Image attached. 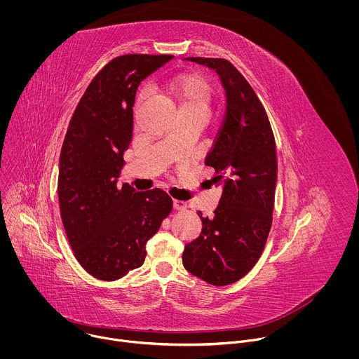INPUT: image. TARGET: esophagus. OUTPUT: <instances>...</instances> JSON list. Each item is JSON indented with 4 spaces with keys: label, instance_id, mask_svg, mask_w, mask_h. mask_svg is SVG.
Listing matches in <instances>:
<instances>
[{
    "label": "esophagus",
    "instance_id": "34e87169",
    "mask_svg": "<svg viewBox=\"0 0 359 359\" xmlns=\"http://www.w3.org/2000/svg\"><path fill=\"white\" fill-rule=\"evenodd\" d=\"M172 207H174V210H177V211H184V210L187 208V203H184V202H181V201H174V202H172Z\"/></svg>",
    "mask_w": 359,
    "mask_h": 359
}]
</instances>
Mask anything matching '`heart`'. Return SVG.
<instances>
[{
    "label": "heart",
    "instance_id": "1",
    "mask_svg": "<svg viewBox=\"0 0 359 359\" xmlns=\"http://www.w3.org/2000/svg\"><path fill=\"white\" fill-rule=\"evenodd\" d=\"M167 97L177 110L178 117H202L207 120L211 110V87L201 76H181L175 79Z\"/></svg>",
    "mask_w": 359,
    "mask_h": 359
}]
</instances>
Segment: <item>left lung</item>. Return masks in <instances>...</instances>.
Here are the masks:
<instances>
[{
    "mask_svg": "<svg viewBox=\"0 0 359 359\" xmlns=\"http://www.w3.org/2000/svg\"><path fill=\"white\" fill-rule=\"evenodd\" d=\"M215 72L226 107L205 164L221 188L212 218L202 217V233L182 253L187 271L210 285L243 278L258 261L272 225L278 181L273 133L262 103L246 79L225 59L185 57Z\"/></svg>",
    "mask_w": 359,
    "mask_h": 359,
    "instance_id": "left-lung-1",
    "label": "left lung"
}]
</instances>
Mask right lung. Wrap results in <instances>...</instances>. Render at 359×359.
<instances>
[{
  "mask_svg": "<svg viewBox=\"0 0 359 359\" xmlns=\"http://www.w3.org/2000/svg\"><path fill=\"white\" fill-rule=\"evenodd\" d=\"M171 59L133 53L110 60L87 87L63 140L60 218L76 259L101 280L120 279L144 264L148 241L172 208L161 189L117 188L133 138L138 86Z\"/></svg>",
  "mask_w": 359,
  "mask_h": 359,
  "instance_id": "obj_1",
  "label": "right lung"
}]
</instances>
